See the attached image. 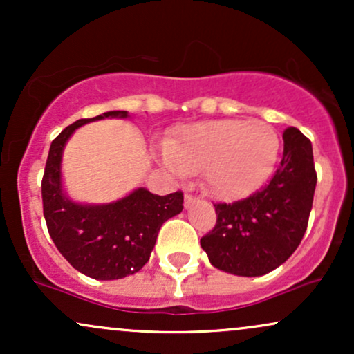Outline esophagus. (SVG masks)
Returning a JSON list of instances; mask_svg holds the SVG:
<instances>
[{
    "label": "esophagus",
    "instance_id": "esophagus-1",
    "mask_svg": "<svg viewBox=\"0 0 354 354\" xmlns=\"http://www.w3.org/2000/svg\"><path fill=\"white\" fill-rule=\"evenodd\" d=\"M196 200H198L196 196H193V194L186 193L185 194V206H186V208H189L191 205H194V203H196Z\"/></svg>",
    "mask_w": 354,
    "mask_h": 354
}]
</instances>
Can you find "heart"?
I'll return each mask as SVG.
<instances>
[{"label": "heart", "mask_w": 354, "mask_h": 354, "mask_svg": "<svg viewBox=\"0 0 354 354\" xmlns=\"http://www.w3.org/2000/svg\"><path fill=\"white\" fill-rule=\"evenodd\" d=\"M281 151L278 133L265 121L218 120L183 126L163 154L178 178L203 171V183L218 200L250 196L273 173Z\"/></svg>", "instance_id": "heart-1"}]
</instances>
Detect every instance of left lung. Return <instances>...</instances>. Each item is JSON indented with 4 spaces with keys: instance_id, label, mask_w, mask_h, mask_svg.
Instances as JSON below:
<instances>
[{
    "instance_id": "8db88e82",
    "label": "left lung",
    "mask_w": 354,
    "mask_h": 354,
    "mask_svg": "<svg viewBox=\"0 0 354 354\" xmlns=\"http://www.w3.org/2000/svg\"><path fill=\"white\" fill-rule=\"evenodd\" d=\"M283 158L274 176L251 196L216 203V225L201 248L218 270L236 276H263L283 265L308 228L316 169L311 141L298 128L283 133Z\"/></svg>"
}]
</instances>
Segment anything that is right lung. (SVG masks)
<instances>
[{
	"label": "right lung",
	"mask_w": 354,
	"mask_h": 354,
	"mask_svg": "<svg viewBox=\"0 0 354 354\" xmlns=\"http://www.w3.org/2000/svg\"><path fill=\"white\" fill-rule=\"evenodd\" d=\"M126 116V111H108L66 126L53 140L44 166L43 214L53 243L75 270L95 279H120L140 271L163 223L183 211L181 191L158 196L138 188L108 205H78L64 194L61 156L75 129L89 121Z\"/></svg>",
	"instance_id": "obj_1"
}]
</instances>
